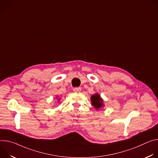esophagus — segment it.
<instances>
[{
	"mask_svg": "<svg viewBox=\"0 0 158 158\" xmlns=\"http://www.w3.org/2000/svg\"><path fill=\"white\" fill-rule=\"evenodd\" d=\"M81 89L80 87H75V88L73 89V91L75 92H81Z\"/></svg>",
	"mask_w": 158,
	"mask_h": 158,
	"instance_id": "obj_1",
	"label": "esophagus"
}]
</instances>
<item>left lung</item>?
Segmentation results:
<instances>
[{
  "label": "left lung",
  "mask_w": 158,
  "mask_h": 158,
  "mask_svg": "<svg viewBox=\"0 0 158 158\" xmlns=\"http://www.w3.org/2000/svg\"><path fill=\"white\" fill-rule=\"evenodd\" d=\"M91 102L92 106L96 110H98L104 106L103 100L98 94L92 95L91 97Z\"/></svg>",
  "instance_id": "left-lung-1"
}]
</instances>
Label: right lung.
<instances>
[{"mask_svg": "<svg viewBox=\"0 0 158 158\" xmlns=\"http://www.w3.org/2000/svg\"><path fill=\"white\" fill-rule=\"evenodd\" d=\"M56 98H58V97H56ZM60 98H59V99H58V101H60Z\"/></svg>", "mask_w": 158, "mask_h": 158, "instance_id": "obj_1", "label": "right lung"}]
</instances>
